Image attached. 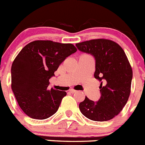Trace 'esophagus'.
Returning <instances> with one entry per match:
<instances>
[{"instance_id":"esophagus-1","label":"esophagus","mask_w":145,"mask_h":145,"mask_svg":"<svg viewBox=\"0 0 145 145\" xmlns=\"http://www.w3.org/2000/svg\"><path fill=\"white\" fill-rule=\"evenodd\" d=\"M69 91H70V93H71V94H74V93L76 92L77 91H76V90H74V89H71Z\"/></svg>"}]
</instances>
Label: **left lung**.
<instances>
[{"label": "left lung", "mask_w": 145, "mask_h": 145, "mask_svg": "<svg viewBox=\"0 0 145 145\" xmlns=\"http://www.w3.org/2000/svg\"><path fill=\"white\" fill-rule=\"evenodd\" d=\"M76 46L94 56V77L101 82L99 99L95 102L86 97L79 109L93 121L112 120L122 110L130 94L132 70L127 57L119 44L107 39L84 41Z\"/></svg>", "instance_id": "1"}]
</instances>
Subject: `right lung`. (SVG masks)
<instances>
[{
    "label": "right lung",
    "mask_w": 145,
    "mask_h": 145,
    "mask_svg": "<svg viewBox=\"0 0 145 145\" xmlns=\"http://www.w3.org/2000/svg\"><path fill=\"white\" fill-rule=\"evenodd\" d=\"M77 51L71 44L35 40L24 47L11 66V88L28 117L45 120L57 112L66 91L48 89L49 79L66 57Z\"/></svg>",
    "instance_id": "add662e5"
}]
</instances>
